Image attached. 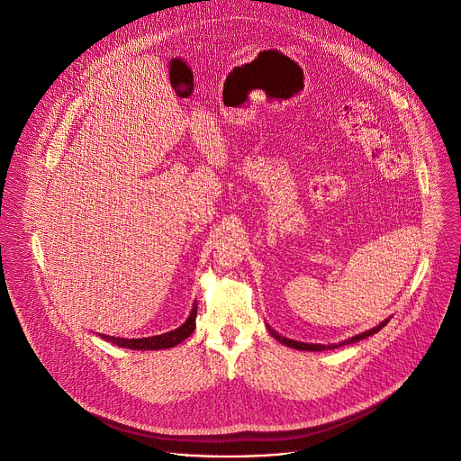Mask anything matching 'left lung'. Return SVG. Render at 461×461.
Wrapping results in <instances>:
<instances>
[{
    "label": "left lung",
    "instance_id": "8db88e82",
    "mask_svg": "<svg viewBox=\"0 0 461 461\" xmlns=\"http://www.w3.org/2000/svg\"><path fill=\"white\" fill-rule=\"evenodd\" d=\"M388 322V319L386 321H383L379 326H375V328H372V330H368V332H363V334H359V336H354L352 339H348V341H345V343H339V345H310V343H299V341H294V339H288V338H283V336H279L277 332H274L272 328H268L270 330V334L277 339V341H281L283 345H286V347H290V348H295V350H308V352H321V350H328V348H338V347H343V345H347V343H356V341H361V339H365V338H368V336H372V334H375V332H379L381 328L384 326Z\"/></svg>",
    "mask_w": 461,
    "mask_h": 461
}]
</instances>
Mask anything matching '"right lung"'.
<instances>
[{"mask_svg": "<svg viewBox=\"0 0 461 461\" xmlns=\"http://www.w3.org/2000/svg\"><path fill=\"white\" fill-rule=\"evenodd\" d=\"M194 319H196V304L193 306L187 321L178 326L176 330H171L167 334H160V336H153V338H142V339H120V338H113V336H104L100 334V338H104L105 341H111L116 347L122 348H133V350H160V348H171L178 343H182L185 338H189L194 330Z\"/></svg>", "mask_w": 461, "mask_h": 461, "instance_id": "1", "label": "right lung"}]
</instances>
